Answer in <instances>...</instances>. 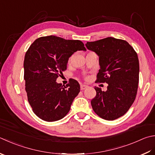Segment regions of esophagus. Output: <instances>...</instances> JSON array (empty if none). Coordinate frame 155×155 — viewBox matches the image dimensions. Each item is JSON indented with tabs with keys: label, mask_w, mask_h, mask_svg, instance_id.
Returning <instances> with one entry per match:
<instances>
[{
	"label": "esophagus",
	"mask_w": 155,
	"mask_h": 155,
	"mask_svg": "<svg viewBox=\"0 0 155 155\" xmlns=\"http://www.w3.org/2000/svg\"><path fill=\"white\" fill-rule=\"evenodd\" d=\"M87 85H84V84H81V85L80 86V88L81 90H85L86 88H87Z\"/></svg>",
	"instance_id": "34e87169"
}]
</instances>
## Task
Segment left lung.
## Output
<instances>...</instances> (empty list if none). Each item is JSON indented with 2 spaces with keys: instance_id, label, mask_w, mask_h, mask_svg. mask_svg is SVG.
I'll use <instances>...</instances> for the list:
<instances>
[{
  "instance_id": "left-lung-1",
  "label": "left lung",
  "mask_w": 155,
  "mask_h": 155,
  "mask_svg": "<svg viewBox=\"0 0 155 155\" xmlns=\"http://www.w3.org/2000/svg\"><path fill=\"white\" fill-rule=\"evenodd\" d=\"M86 46L99 57L101 69L96 82L108 84L105 92L94 87L92 109L102 119L115 120L125 115L135 101L139 82L138 54L125 40L112 37L87 42Z\"/></svg>"
}]
</instances>
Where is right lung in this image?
I'll return each mask as SVG.
<instances>
[{"instance_id": "right-lung-1", "label": "right lung", "mask_w": 155, "mask_h": 155, "mask_svg": "<svg viewBox=\"0 0 155 155\" xmlns=\"http://www.w3.org/2000/svg\"><path fill=\"white\" fill-rule=\"evenodd\" d=\"M78 51H86L80 40L48 36L36 39L26 52L23 68L28 100L33 112L44 121L63 119L80 91L74 79L65 86L56 81L67 69L69 58Z\"/></svg>"}]
</instances>
